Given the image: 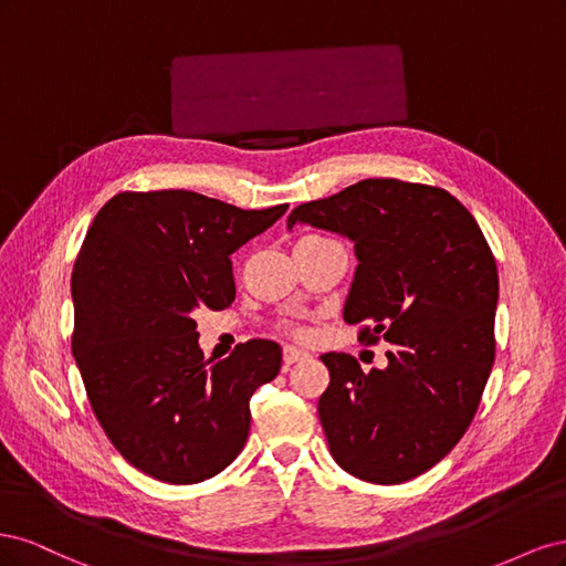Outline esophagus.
<instances>
[{
    "label": "esophagus",
    "instance_id": "34e87169",
    "mask_svg": "<svg viewBox=\"0 0 566 566\" xmlns=\"http://www.w3.org/2000/svg\"><path fill=\"white\" fill-rule=\"evenodd\" d=\"M310 354H306L304 349H297V347H285L283 349V364L285 366H293L297 361H302V358H306Z\"/></svg>",
    "mask_w": 566,
    "mask_h": 566
}]
</instances>
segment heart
<instances>
[{
	"label": "heart",
	"instance_id": "obj_1",
	"mask_svg": "<svg viewBox=\"0 0 566 566\" xmlns=\"http://www.w3.org/2000/svg\"><path fill=\"white\" fill-rule=\"evenodd\" d=\"M302 241H318V235H306V238H302ZM285 333L295 335V337H302L304 328H300V325H295V323H285Z\"/></svg>",
	"mask_w": 566,
	"mask_h": 566
}]
</instances>
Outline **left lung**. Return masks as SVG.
Instances as JSON below:
<instances>
[{"instance_id": "obj_1", "label": "left lung", "mask_w": 566, "mask_h": 566, "mask_svg": "<svg viewBox=\"0 0 566 566\" xmlns=\"http://www.w3.org/2000/svg\"><path fill=\"white\" fill-rule=\"evenodd\" d=\"M295 224L349 238L358 266L342 316L361 325L364 345H394L387 368L370 373L349 354L321 356L331 453L364 482H408L455 447L482 401L495 356L493 252L449 191L399 179H364L297 205L287 229Z\"/></svg>"}]
</instances>
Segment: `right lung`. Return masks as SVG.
Segmentation results:
<instances>
[{
  "mask_svg": "<svg viewBox=\"0 0 566 566\" xmlns=\"http://www.w3.org/2000/svg\"><path fill=\"white\" fill-rule=\"evenodd\" d=\"M285 210L125 191L94 217L73 269V356L96 420L144 474L198 484L243 451L250 397L279 375L281 347L248 339L205 358L193 316L227 310L231 254Z\"/></svg>",
  "mask_w": 566,
  "mask_h": 566,
  "instance_id": "add662e5",
  "label": "right lung"
}]
</instances>
